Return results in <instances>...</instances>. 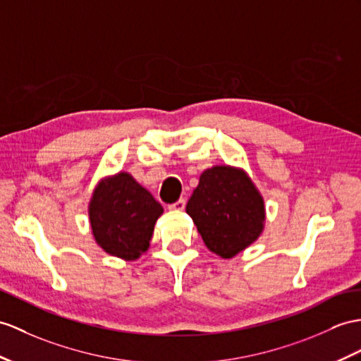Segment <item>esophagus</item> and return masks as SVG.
Wrapping results in <instances>:
<instances>
[{
    "label": "esophagus",
    "mask_w": 361,
    "mask_h": 361,
    "mask_svg": "<svg viewBox=\"0 0 361 361\" xmlns=\"http://www.w3.org/2000/svg\"><path fill=\"white\" fill-rule=\"evenodd\" d=\"M169 208H170V209H174V211L185 209V199H179L178 202H174V204H171Z\"/></svg>",
    "instance_id": "1"
}]
</instances>
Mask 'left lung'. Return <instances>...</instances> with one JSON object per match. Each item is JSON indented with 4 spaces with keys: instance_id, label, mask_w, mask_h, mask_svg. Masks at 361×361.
<instances>
[{
    "instance_id": "8db88e82",
    "label": "left lung",
    "mask_w": 361,
    "mask_h": 361,
    "mask_svg": "<svg viewBox=\"0 0 361 361\" xmlns=\"http://www.w3.org/2000/svg\"><path fill=\"white\" fill-rule=\"evenodd\" d=\"M205 247L233 259L265 230V200L248 173L239 166L214 165L199 178L187 204Z\"/></svg>"
}]
</instances>
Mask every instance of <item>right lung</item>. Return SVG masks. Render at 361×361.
I'll return each instance as SVG.
<instances>
[{
    "label": "right lung",
    "instance_id": "obj_1",
    "mask_svg": "<svg viewBox=\"0 0 361 361\" xmlns=\"http://www.w3.org/2000/svg\"><path fill=\"white\" fill-rule=\"evenodd\" d=\"M162 205L127 171L102 178L92 192L89 221L94 242L122 260H136L150 248Z\"/></svg>",
    "mask_w": 361,
    "mask_h": 361
}]
</instances>
